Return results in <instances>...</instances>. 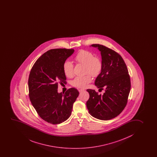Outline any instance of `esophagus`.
<instances>
[{"instance_id":"obj_1","label":"esophagus","mask_w":157,"mask_h":157,"mask_svg":"<svg viewBox=\"0 0 157 157\" xmlns=\"http://www.w3.org/2000/svg\"><path fill=\"white\" fill-rule=\"evenodd\" d=\"M84 91V90H83V89H80V90H79V92L80 93H81L82 92Z\"/></svg>"}]
</instances>
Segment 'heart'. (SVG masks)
I'll list each match as a JSON object with an SVG mask.
<instances>
[{"instance_id": "heart-1", "label": "heart", "mask_w": 157, "mask_h": 157, "mask_svg": "<svg viewBox=\"0 0 157 157\" xmlns=\"http://www.w3.org/2000/svg\"><path fill=\"white\" fill-rule=\"evenodd\" d=\"M75 60L85 65V73L88 74L83 77H77L72 82L73 86L80 89H85L92 82V77H97L102 70V62L99 58L94 57L92 53L85 50H82L78 53ZM74 66L72 62L67 60L64 63L63 70L64 73L67 77H72L74 75Z\"/></svg>"}]
</instances>
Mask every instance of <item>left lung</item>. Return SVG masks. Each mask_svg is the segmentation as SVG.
<instances>
[{
  "instance_id": "obj_1",
  "label": "left lung",
  "mask_w": 157,
  "mask_h": 157,
  "mask_svg": "<svg viewBox=\"0 0 157 157\" xmlns=\"http://www.w3.org/2000/svg\"><path fill=\"white\" fill-rule=\"evenodd\" d=\"M90 46L97 48L101 56L102 70L94 82L99 90L105 89L103 95L94 90L88 89L90 98L86 102L89 113L96 118L108 121L118 116L127 104L131 90L130 75L121 55L99 44Z\"/></svg>"
}]
</instances>
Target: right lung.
Masks as SVG:
<instances>
[{
	"mask_svg": "<svg viewBox=\"0 0 157 157\" xmlns=\"http://www.w3.org/2000/svg\"><path fill=\"white\" fill-rule=\"evenodd\" d=\"M74 52L73 49L66 48L49 50L37 59L30 72V101L39 116L48 123L58 124L66 121L79 96L75 88L65 93L58 92V83H66L64 63Z\"/></svg>",
	"mask_w": 157,
	"mask_h": 157,
	"instance_id": "right-lung-1",
	"label": "right lung"
}]
</instances>
